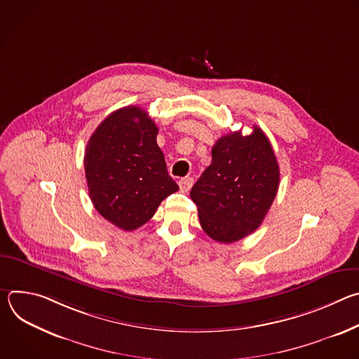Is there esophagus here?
<instances>
[{
	"mask_svg": "<svg viewBox=\"0 0 359 359\" xmlns=\"http://www.w3.org/2000/svg\"><path fill=\"white\" fill-rule=\"evenodd\" d=\"M191 186H193V179L191 177H183V179L179 180V187L183 193H187Z\"/></svg>",
	"mask_w": 359,
	"mask_h": 359,
	"instance_id": "esophagus-1",
	"label": "esophagus"
}]
</instances>
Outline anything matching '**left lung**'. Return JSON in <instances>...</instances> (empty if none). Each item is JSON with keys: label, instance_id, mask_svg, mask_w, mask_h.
Here are the masks:
<instances>
[{"label": "left lung", "instance_id": "left-lung-1", "mask_svg": "<svg viewBox=\"0 0 359 359\" xmlns=\"http://www.w3.org/2000/svg\"><path fill=\"white\" fill-rule=\"evenodd\" d=\"M280 168L266 133L252 126L222 136L212 163L190 191L201 229L219 243H234L255 231L276 198Z\"/></svg>", "mask_w": 359, "mask_h": 359}]
</instances>
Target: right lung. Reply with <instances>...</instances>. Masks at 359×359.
<instances>
[{
    "mask_svg": "<svg viewBox=\"0 0 359 359\" xmlns=\"http://www.w3.org/2000/svg\"><path fill=\"white\" fill-rule=\"evenodd\" d=\"M158 126L139 107L112 112L92 133L85 150L89 197L97 213L132 231L179 190L156 143Z\"/></svg>",
    "mask_w": 359,
    "mask_h": 359,
    "instance_id": "1",
    "label": "right lung"
}]
</instances>
